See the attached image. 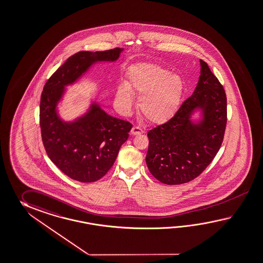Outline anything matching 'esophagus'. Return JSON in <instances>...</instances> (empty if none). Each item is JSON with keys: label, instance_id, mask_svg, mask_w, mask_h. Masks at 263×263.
Segmentation results:
<instances>
[{"label": "esophagus", "instance_id": "obj_1", "mask_svg": "<svg viewBox=\"0 0 263 263\" xmlns=\"http://www.w3.org/2000/svg\"><path fill=\"white\" fill-rule=\"evenodd\" d=\"M143 133L142 129L140 128L139 126H134L133 128L131 129V134L132 135H141Z\"/></svg>", "mask_w": 263, "mask_h": 263}]
</instances>
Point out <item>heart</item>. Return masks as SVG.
<instances>
[{
	"label": "heart",
	"mask_w": 263,
	"mask_h": 263,
	"mask_svg": "<svg viewBox=\"0 0 263 263\" xmlns=\"http://www.w3.org/2000/svg\"><path fill=\"white\" fill-rule=\"evenodd\" d=\"M185 84L178 74L153 64H135L129 68L125 84L119 87L117 99L127 111L133 104V94L140 97L141 115L155 124L170 121L178 112L184 96Z\"/></svg>",
	"instance_id": "1"
}]
</instances>
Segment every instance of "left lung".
<instances>
[{"mask_svg":"<svg viewBox=\"0 0 263 263\" xmlns=\"http://www.w3.org/2000/svg\"><path fill=\"white\" fill-rule=\"evenodd\" d=\"M200 63V76L192 96L168 122L151 129L146 164L150 173L168 185L197 178L211 163L223 141L227 100L223 86L208 64ZM201 118L193 121L197 111Z\"/></svg>","mask_w":263,"mask_h":263,"instance_id":"left-lung-1","label":"left lung"}]
</instances>
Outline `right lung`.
<instances>
[{
  "label": "right lung",
  "mask_w": 263,
  "mask_h": 263,
  "mask_svg": "<svg viewBox=\"0 0 263 263\" xmlns=\"http://www.w3.org/2000/svg\"><path fill=\"white\" fill-rule=\"evenodd\" d=\"M122 50L78 52L49 78L41 96L40 126L45 151L63 173L81 182L96 181L108 172L132 124L108 115L96 102L72 122H64L57 106L66 86L75 84L93 64L116 62Z\"/></svg>",
  "instance_id": "right-lung-1"
}]
</instances>
